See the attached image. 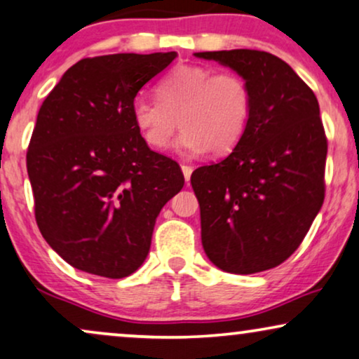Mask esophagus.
<instances>
[{
	"label": "esophagus",
	"instance_id": "esophagus-1",
	"mask_svg": "<svg viewBox=\"0 0 359 359\" xmlns=\"http://www.w3.org/2000/svg\"><path fill=\"white\" fill-rule=\"evenodd\" d=\"M192 167L187 165V164H182V172H184V177H185V182H190V175H192Z\"/></svg>",
	"mask_w": 359,
	"mask_h": 359
}]
</instances>
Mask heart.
<instances>
[{
  "instance_id": "b5f03b06",
  "label": "heart",
  "mask_w": 359,
  "mask_h": 359,
  "mask_svg": "<svg viewBox=\"0 0 359 359\" xmlns=\"http://www.w3.org/2000/svg\"><path fill=\"white\" fill-rule=\"evenodd\" d=\"M156 95L157 100L140 95L131 104L133 123L151 149H167L180 124L179 149L223 156L235 149L250 126L251 88L235 72L175 67L159 80Z\"/></svg>"
}]
</instances>
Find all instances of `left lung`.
<instances>
[{"mask_svg": "<svg viewBox=\"0 0 359 359\" xmlns=\"http://www.w3.org/2000/svg\"><path fill=\"white\" fill-rule=\"evenodd\" d=\"M231 67L252 95L250 126L229 156L198 167L202 245L222 271L255 274L300 246L325 198L328 142L312 88L264 50L197 52Z\"/></svg>", "mask_w": 359, "mask_h": 359, "instance_id": "obj_1", "label": "left lung"}]
</instances>
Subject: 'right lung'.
I'll list each match as a JSON object with an SVG mask.
<instances>
[{
	"label": "right lung",
	"instance_id": "right-lung-1",
	"mask_svg": "<svg viewBox=\"0 0 359 359\" xmlns=\"http://www.w3.org/2000/svg\"><path fill=\"white\" fill-rule=\"evenodd\" d=\"M175 52L82 59L37 114L26 154L34 215L62 259L121 279L144 262L161 208L184 187L180 165L142 141L136 95Z\"/></svg>",
	"mask_w": 359,
	"mask_h": 359
}]
</instances>
